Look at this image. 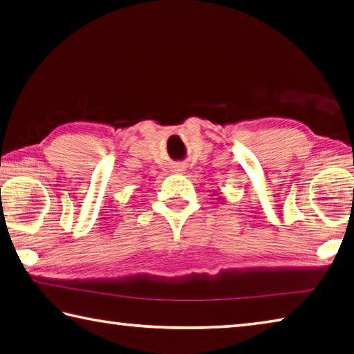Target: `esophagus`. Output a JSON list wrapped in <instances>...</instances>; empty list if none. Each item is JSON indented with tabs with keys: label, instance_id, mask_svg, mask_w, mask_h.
Wrapping results in <instances>:
<instances>
[{
	"label": "esophagus",
	"instance_id": "34e87169",
	"mask_svg": "<svg viewBox=\"0 0 354 354\" xmlns=\"http://www.w3.org/2000/svg\"><path fill=\"white\" fill-rule=\"evenodd\" d=\"M171 171H175V173H181V171H184V167L183 165H175L173 167V170Z\"/></svg>",
	"mask_w": 354,
	"mask_h": 354
}]
</instances>
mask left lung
<instances>
[{"label":"left lung","mask_w":354,"mask_h":354,"mask_svg":"<svg viewBox=\"0 0 354 354\" xmlns=\"http://www.w3.org/2000/svg\"><path fill=\"white\" fill-rule=\"evenodd\" d=\"M214 195H215V194H214ZM217 200H223V198H221V196H218V198H217Z\"/></svg>","instance_id":"obj_1"}]
</instances>
